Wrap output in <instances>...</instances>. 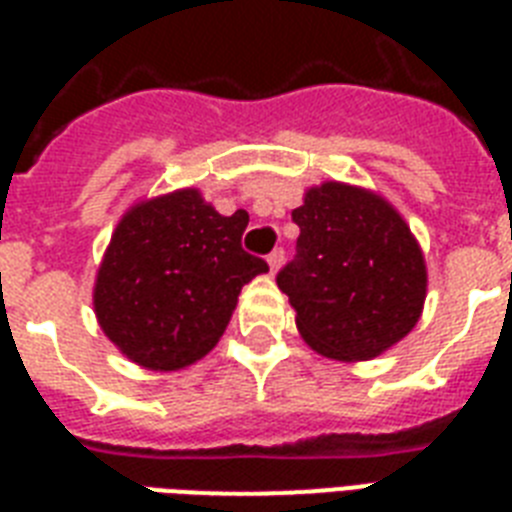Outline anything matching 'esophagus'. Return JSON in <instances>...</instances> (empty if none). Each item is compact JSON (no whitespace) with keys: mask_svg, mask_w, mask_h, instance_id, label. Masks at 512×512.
Instances as JSON below:
<instances>
[{"mask_svg":"<svg viewBox=\"0 0 512 512\" xmlns=\"http://www.w3.org/2000/svg\"><path fill=\"white\" fill-rule=\"evenodd\" d=\"M281 263H284V249H273L271 255H268V268H271V273L279 271Z\"/></svg>","mask_w":512,"mask_h":512,"instance_id":"esophagus-1","label":"esophagus"}]
</instances>
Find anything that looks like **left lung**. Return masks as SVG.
<instances>
[{
    "mask_svg": "<svg viewBox=\"0 0 512 512\" xmlns=\"http://www.w3.org/2000/svg\"><path fill=\"white\" fill-rule=\"evenodd\" d=\"M297 255L276 284L297 311L303 340L337 361H366L420 321L425 257L404 217L374 191L321 183L292 209Z\"/></svg>",
    "mask_w": 512,
    "mask_h": 512,
    "instance_id": "obj_1",
    "label": "left lung"
}]
</instances>
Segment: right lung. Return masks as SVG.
<instances>
[{"mask_svg":"<svg viewBox=\"0 0 512 512\" xmlns=\"http://www.w3.org/2000/svg\"><path fill=\"white\" fill-rule=\"evenodd\" d=\"M249 215H220L196 188L124 212L98 268L100 329L138 366L175 372L223 337L244 284L268 271L241 249Z\"/></svg>","mask_w":512,"mask_h":512,"instance_id":"1","label":"right lung"}]
</instances>
